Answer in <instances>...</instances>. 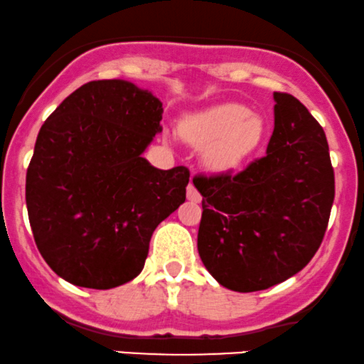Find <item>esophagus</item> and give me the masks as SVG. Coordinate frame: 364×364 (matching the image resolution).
Here are the masks:
<instances>
[{"mask_svg":"<svg viewBox=\"0 0 364 364\" xmlns=\"http://www.w3.org/2000/svg\"><path fill=\"white\" fill-rule=\"evenodd\" d=\"M187 199L192 200V203H200V200H203V196L197 192L194 183H189V186H187Z\"/></svg>","mask_w":364,"mask_h":364,"instance_id":"34e87169","label":"esophagus"}]
</instances>
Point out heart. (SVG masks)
<instances>
[{
  "label": "heart",
  "mask_w": 364,
  "mask_h": 364,
  "mask_svg": "<svg viewBox=\"0 0 364 364\" xmlns=\"http://www.w3.org/2000/svg\"><path fill=\"white\" fill-rule=\"evenodd\" d=\"M181 133L194 145L205 148V161L213 168H232L245 161L263 141L262 116L237 102L219 105L192 114L181 124Z\"/></svg>",
  "instance_id": "1"
}]
</instances>
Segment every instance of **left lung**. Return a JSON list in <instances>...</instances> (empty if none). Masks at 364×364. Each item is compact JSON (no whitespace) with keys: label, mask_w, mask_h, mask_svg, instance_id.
Wrapping results in <instances>:
<instances>
[{"label":"left lung","mask_w":364,"mask_h":364,"mask_svg":"<svg viewBox=\"0 0 364 364\" xmlns=\"http://www.w3.org/2000/svg\"><path fill=\"white\" fill-rule=\"evenodd\" d=\"M273 97L267 154L236 173L194 177L203 196L199 257L235 291L264 290L302 270L324 240L334 203L324 129L297 97Z\"/></svg>","instance_id":"8db88e82"}]
</instances>
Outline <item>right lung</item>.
I'll return each instance as SVG.
<instances>
[{"label": "right lung", "instance_id": "obj_1", "mask_svg": "<svg viewBox=\"0 0 364 364\" xmlns=\"http://www.w3.org/2000/svg\"><path fill=\"white\" fill-rule=\"evenodd\" d=\"M161 113L132 82L91 80L40 128L26 209L40 255L64 280L97 290L133 280L155 228L186 200L189 168L159 170L141 156Z\"/></svg>", "mask_w": 364, "mask_h": 364}]
</instances>
